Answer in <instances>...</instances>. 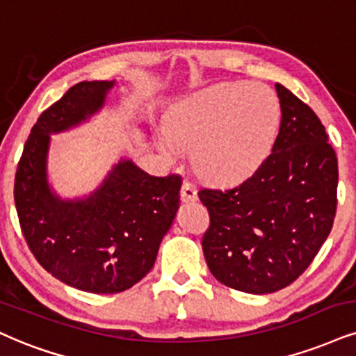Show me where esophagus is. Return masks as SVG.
Returning <instances> with one entry per match:
<instances>
[{"label": "esophagus", "instance_id": "esophagus-1", "mask_svg": "<svg viewBox=\"0 0 356 356\" xmlns=\"http://www.w3.org/2000/svg\"><path fill=\"white\" fill-rule=\"evenodd\" d=\"M198 198V193H196V188L191 185L190 181H185L181 185V201L183 203H193Z\"/></svg>", "mask_w": 356, "mask_h": 356}]
</instances>
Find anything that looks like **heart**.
Wrapping results in <instances>:
<instances>
[{
  "label": "heart",
  "instance_id": "heart-1",
  "mask_svg": "<svg viewBox=\"0 0 356 356\" xmlns=\"http://www.w3.org/2000/svg\"><path fill=\"white\" fill-rule=\"evenodd\" d=\"M280 129L277 95L251 82H222L191 95L166 120L160 150L170 161L193 150L201 177L239 183L270 155Z\"/></svg>",
  "mask_w": 356,
  "mask_h": 356
}]
</instances>
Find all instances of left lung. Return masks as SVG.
<instances>
[{
	"label": "left lung",
	"mask_w": 356,
	"mask_h": 356,
	"mask_svg": "<svg viewBox=\"0 0 356 356\" xmlns=\"http://www.w3.org/2000/svg\"><path fill=\"white\" fill-rule=\"evenodd\" d=\"M280 129L252 177L227 190H201L209 211L203 252L219 282L272 293L304 272L325 243L337 211L339 163L309 105L275 84Z\"/></svg>",
	"instance_id": "obj_1"
}]
</instances>
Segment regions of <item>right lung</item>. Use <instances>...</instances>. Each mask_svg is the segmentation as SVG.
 <instances>
[{
	"mask_svg": "<svg viewBox=\"0 0 356 356\" xmlns=\"http://www.w3.org/2000/svg\"><path fill=\"white\" fill-rule=\"evenodd\" d=\"M115 81L79 82L41 113L16 170L15 203L31 252L60 282L117 293L150 272L179 206L181 178H158L129 158L112 166L84 198L64 200L47 178L51 135L104 108Z\"/></svg>",
	"mask_w": 356,
	"mask_h": 356,
	"instance_id": "add662e5",
	"label": "right lung"
}]
</instances>
